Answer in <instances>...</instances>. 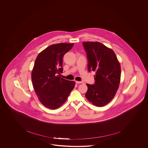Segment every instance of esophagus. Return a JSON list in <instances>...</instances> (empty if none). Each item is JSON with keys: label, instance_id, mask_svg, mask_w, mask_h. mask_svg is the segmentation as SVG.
Wrapping results in <instances>:
<instances>
[{"label": "esophagus", "instance_id": "esophagus-1", "mask_svg": "<svg viewBox=\"0 0 148 148\" xmlns=\"http://www.w3.org/2000/svg\"><path fill=\"white\" fill-rule=\"evenodd\" d=\"M76 84H83L84 82L83 81H76Z\"/></svg>", "mask_w": 148, "mask_h": 148}]
</instances>
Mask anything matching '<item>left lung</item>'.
Listing matches in <instances>:
<instances>
[{"mask_svg": "<svg viewBox=\"0 0 148 148\" xmlns=\"http://www.w3.org/2000/svg\"><path fill=\"white\" fill-rule=\"evenodd\" d=\"M88 59V70L95 72L94 85L87 84L85 94L90 103L101 107L110 103L118 89L121 65L112 49L98 42H84Z\"/></svg>", "mask_w": 148, "mask_h": 148, "instance_id": "1", "label": "left lung"}]
</instances>
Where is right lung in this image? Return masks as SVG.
<instances>
[{
  "mask_svg": "<svg viewBox=\"0 0 148 148\" xmlns=\"http://www.w3.org/2000/svg\"><path fill=\"white\" fill-rule=\"evenodd\" d=\"M73 43L51 45L38 55L32 71L33 87L41 103L50 109L60 107L67 99L75 82L60 77L63 55Z\"/></svg>",
  "mask_w": 148,
  "mask_h": 148,
  "instance_id": "1",
  "label": "right lung"
}]
</instances>
